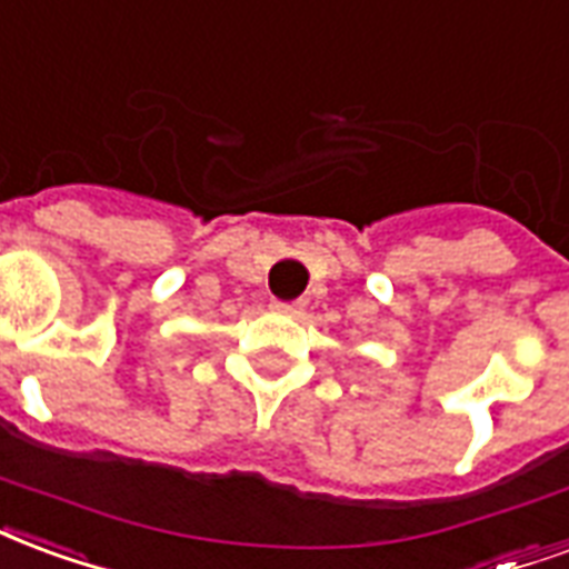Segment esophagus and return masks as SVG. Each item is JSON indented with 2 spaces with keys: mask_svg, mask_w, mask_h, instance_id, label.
Returning <instances> with one entry per match:
<instances>
[{
  "mask_svg": "<svg viewBox=\"0 0 569 569\" xmlns=\"http://www.w3.org/2000/svg\"><path fill=\"white\" fill-rule=\"evenodd\" d=\"M301 301H273L271 310H277V313H286V317H298L301 313Z\"/></svg>",
  "mask_w": 569,
  "mask_h": 569,
  "instance_id": "esophagus-1",
  "label": "esophagus"
}]
</instances>
